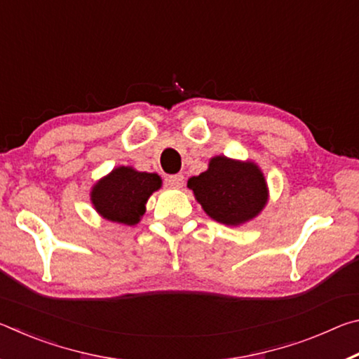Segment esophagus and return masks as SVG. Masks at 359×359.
I'll list each match as a JSON object with an SVG mask.
<instances>
[{"label":"esophagus","mask_w":359,"mask_h":359,"mask_svg":"<svg viewBox=\"0 0 359 359\" xmlns=\"http://www.w3.org/2000/svg\"><path fill=\"white\" fill-rule=\"evenodd\" d=\"M184 175L182 174H174V175H169V177L166 179L168 185L172 187V188H182L184 187Z\"/></svg>","instance_id":"obj_1"}]
</instances>
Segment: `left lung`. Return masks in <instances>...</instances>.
Masks as SVG:
<instances>
[{
  "instance_id": "left-lung-1",
  "label": "left lung",
  "mask_w": 359,
  "mask_h": 359,
  "mask_svg": "<svg viewBox=\"0 0 359 359\" xmlns=\"http://www.w3.org/2000/svg\"><path fill=\"white\" fill-rule=\"evenodd\" d=\"M187 187L215 222L238 226L257 217L267 203V185L253 161L223 155L209 161L208 171L188 179Z\"/></svg>"
}]
</instances>
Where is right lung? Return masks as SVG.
<instances>
[{"label": "right lung", "instance_id": "obj_1", "mask_svg": "<svg viewBox=\"0 0 359 359\" xmlns=\"http://www.w3.org/2000/svg\"><path fill=\"white\" fill-rule=\"evenodd\" d=\"M160 187L161 177L158 174L139 172L131 166H118L96 182L90 199L102 218L133 226L141 222L145 214V203Z\"/></svg>", "mask_w": 359, "mask_h": 359}]
</instances>
